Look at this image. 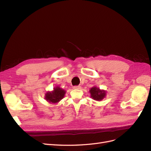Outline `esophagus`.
Instances as JSON below:
<instances>
[{
	"instance_id": "1",
	"label": "esophagus",
	"mask_w": 151,
	"mask_h": 151,
	"mask_svg": "<svg viewBox=\"0 0 151 151\" xmlns=\"http://www.w3.org/2000/svg\"><path fill=\"white\" fill-rule=\"evenodd\" d=\"M73 88H74V89H79L81 88V87L80 86H75L73 87Z\"/></svg>"
}]
</instances>
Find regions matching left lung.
Listing matches in <instances>:
<instances>
[{"instance_id": "8db88e82", "label": "left lung", "mask_w": 151, "mask_h": 151, "mask_svg": "<svg viewBox=\"0 0 151 151\" xmlns=\"http://www.w3.org/2000/svg\"><path fill=\"white\" fill-rule=\"evenodd\" d=\"M90 93L91 96L94 99L97 100V101L103 99L105 95H106L104 91L99 90V88H96V87H94V88H92L90 89Z\"/></svg>"}]
</instances>
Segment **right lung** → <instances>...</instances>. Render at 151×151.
Masks as SVG:
<instances>
[{
	"instance_id": "obj_1",
	"label": "right lung",
	"mask_w": 151,
	"mask_h": 151,
	"mask_svg": "<svg viewBox=\"0 0 151 151\" xmlns=\"http://www.w3.org/2000/svg\"><path fill=\"white\" fill-rule=\"evenodd\" d=\"M65 93V91L64 90H63L59 87H57L54 89L52 92H49L46 94L45 99L50 103H55L60 101L64 97Z\"/></svg>"
}]
</instances>
